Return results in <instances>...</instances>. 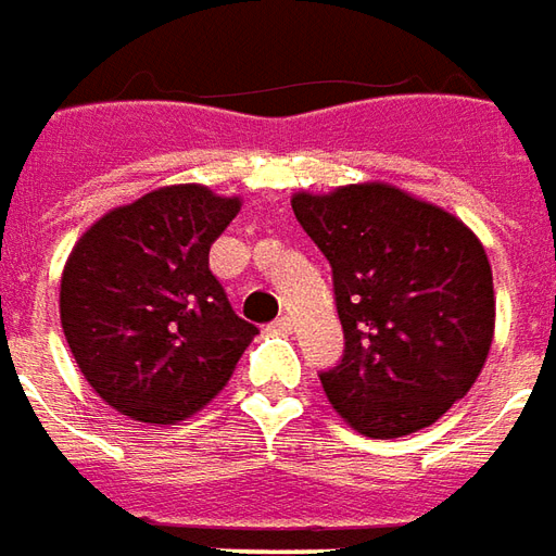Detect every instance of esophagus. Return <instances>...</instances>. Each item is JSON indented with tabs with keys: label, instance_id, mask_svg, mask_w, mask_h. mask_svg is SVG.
Segmentation results:
<instances>
[{
	"label": "esophagus",
	"instance_id": "1",
	"mask_svg": "<svg viewBox=\"0 0 556 556\" xmlns=\"http://www.w3.org/2000/svg\"><path fill=\"white\" fill-rule=\"evenodd\" d=\"M271 332L290 334V332H293V320H290V317H278V320L271 323Z\"/></svg>",
	"mask_w": 556,
	"mask_h": 556
}]
</instances>
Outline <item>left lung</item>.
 <instances>
[{"mask_svg": "<svg viewBox=\"0 0 556 556\" xmlns=\"http://www.w3.org/2000/svg\"><path fill=\"white\" fill-rule=\"evenodd\" d=\"M293 212L332 266L344 356L320 383L334 410L377 440L437 422L470 392L494 338L482 242L392 185L296 194Z\"/></svg>", "mask_w": 556, "mask_h": 556, "instance_id": "obj_1", "label": "left lung"}]
</instances>
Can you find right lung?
I'll return each mask as SVG.
<instances>
[{
	"mask_svg": "<svg viewBox=\"0 0 556 556\" xmlns=\"http://www.w3.org/2000/svg\"><path fill=\"white\" fill-rule=\"evenodd\" d=\"M236 197L173 185L108 212L71 251L59 314L98 395L131 419L179 422L218 395L260 332L208 269Z\"/></svg>",
	"mask_w": 556,
	"mask_h": 556,
	"instance_id": "add662e5",
	"label": "right lung"
}]
</instances>
